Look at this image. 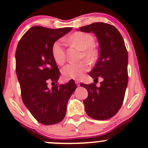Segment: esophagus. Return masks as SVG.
<instances>
[{"instance_id":"esophagus-1","label":"esophagus","mask_w":148,"mask_h":148,"mask_svg":"<svg viewBox=\"0 0 148 148\" xmlns=\"http://www.w3.org/2000/svg\"><path fill=\"white\" fill-rule=\"evenodd\" d=\"M75 83H76V84L77 85V86H80V81H78V80H76Z\"/></svg>"}]
</instances>
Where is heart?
Here are the masks:
<instances>
[{
  "label": "heart",
  "mask_w": 148,
  "mask_h": 148,
  "mask_svg": "<svg viewBox=\"0 0 148 148\" xmlns=\"http://www.w3.org/2000/svg\"><path fill=\"white\" fill-rule=\"evenodd\" d=\"M69 42L84 51L83 56L88 60H93L96 56V52L92 47L95 44L94 37L90 34L84 32H76L69 37ZM51 53L53 58L56 63L62 64L65 61V51L64 43L62 40H58L52 46ZM88 64L85 61L69 63L62 69V74L64 79L79 80L84 76V73L87 72Z\"/></svg>",
  "instance_id": "1"
}]
</instances>
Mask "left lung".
<instances>
[{
    "instance_id": "1",
    "label": "left lung",
    "mask_w": 148,
    "mask_h": 148,
    "mask_svg": "<svg viewBox=\"0 0 148 148\" xmlns=\"http://www.w3.org/2000/svg\"><path fill=\"white\" fill-rule=\"evenodd\" d=\"M80 31L95 34L99 42V57L89 73L95 81L101 77L100 87L95 82L81 84L88 92L84 100L86 113L90 118L104 120L112 118L123 105L128 84V53L121 34L115 26L97 22L80 28Z\"/></svg>"
}]
</instances>
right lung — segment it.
Listing matches in <instances>:
<instances>
[{
	"instance_id": "add662e5",
	"label": "right lung",
	"mask_w": 148,
	"mask_h": 148,
	"mask_svg": "<svg viewBox=\"0 0 148 148\" xmlns=\"http://www.w3.org/2000/svg\"><path fill=\"white\" fill-rule=\"evenodd\" d=\"M72 29L33 26L22 36L16 47V72L22 100L43 125H54L63 120L68 100L76 89L74 80L64 85L56 84L60 72L51 53L54 42ZM49 81L54 84L51 89Z\"/></svg>"
}]
</instances>
